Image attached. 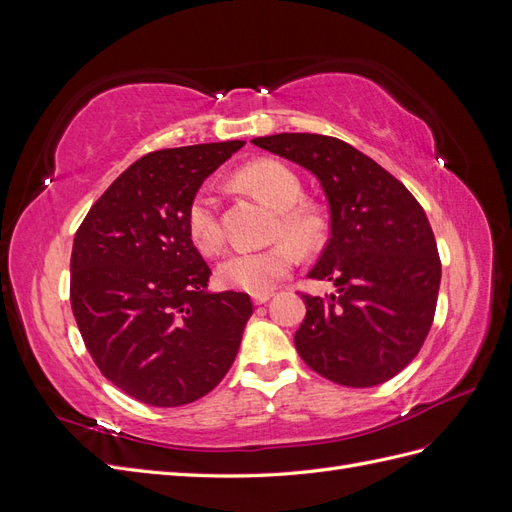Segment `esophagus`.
<instances>
[{
	"mask_svg": "<svg viewBox=\"0 0 512 512\" xmlns=\"http://www.w3.org/2000/svg\"><path fill=\"white\" fill-rule=\"evenodd\" d=\"M271 297H273L271 290H267V292H256V294H252V301H254L256 305H262V303H267Z\"/></svg>",
	"mask_w": 512,
	"mask_h": 512,
	"instance_id": "obj_1",
	"label": "esophagus"
}]
</instances>
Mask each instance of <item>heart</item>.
<instances>
[{"label":"heart","instance_id":"heart-1","mask_svg":"<svg viewBox=\"0 0 512 512\" xmlns=\"http://www.w3.org/2000/svg\"><path fill=\"white\" fill-rule=\"evenodd\" d=\"M239 183L258 194L265 203L280 211L275 235H284L301 247H312L324 232V220L316 207L299 203L303 196L297 173L284 162L258 160L239 170ZM188 232L200 252L213 254L224 243V228L218 213V198L207 188H200L188 207ZM297 252L286 241L265 247V250H239L228 254L218 267L224 286L247 292H267L286 277Z\"/></svg>","mask_w":512,"mask_h":512}]
</instances>
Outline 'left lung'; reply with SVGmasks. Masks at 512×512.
Masks as SVG:
<instances>
[{
  "label": "left lung",
  "mask_w": 512,
  "mask_h": 512,
  "mask_svg": "<svg viewBox=\"0 0 512 512\" xmlns=\"http://www.w3.org/2000/svg\"><path fill=\"white\" fill-rule=\"evenodd\" d=\"M252 143L314 173L331 209V239L309 277L337 292L303 294L299 356L352 389L391 380L421 350L436 314L442 265L423 207L339 138L284 132Z\"/></svg>",
  "instance_id": "8db88e82"
}]
</instances>
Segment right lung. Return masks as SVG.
Returning <instances> with one entry per match:
<instances>
[{"label": "right lung", "mask_w": 512, "mask_h": 512, "mask_svg": "<svg viewBox=\"0 0 512 512\" xmlns=\"http://www.w3.org/2000/svg\"><path fill=\"white\" fill-rule=\"evenodd\" d=\"M243 141L153 151L89 209L74 235L70 303L106 380L158 408L213 391L239 352L250 294L209 292L188 232L203 181Z\"/></svg>", "instance_id": "1"}]
</instances>
